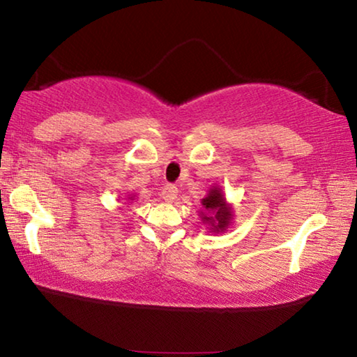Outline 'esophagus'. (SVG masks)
Returning <instances> with one entry per match:
<instances>
[{"mask_svg":"<svg viewBox=\"0 0 357 357\" xmlns=\"http://www.w3.org/2000/svg\"><path fill=\"white\" fill-rule=\"evenodd\" d=\"M160 197L164 198L165 202H173L174 198L178 197V189H176V185H173V184H165V185H164V189H162V192H160Z\"/></svg>","mask_w":357,"mask_h":357,"instance_id":"esophagus-1","label":"esophagus"}]
</instances>
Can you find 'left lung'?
Wrapping results in <instances>:
<instances>
[{"label":"left lung","instance_id":"left-lung-1","mask_svg":"<svg viewBox=\"0 0 357 357\" xmlns=\"http://www.w3.org/2000/svg\"><path fill=\"white\" fill-rule=\"evenodd\" d=\"M203 206L208 211H215L214 219L213 217H206V215L203 217L206 222H211V225H214V229L219 231V229H223L228 225L231 214H229V209L227 208L225 200H223V195L220 193V190H217V189L211 190L209 195L206 198H203Z\"/></svg>","mask_w":357,"mask_h":357}]
</instances>
